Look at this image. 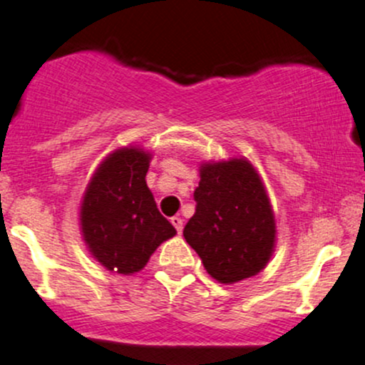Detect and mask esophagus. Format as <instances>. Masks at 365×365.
<instances>
[{
    "label": "esophagus",
    "mask_w": 365,
    "mask_h": 365,
    "mask_svg": "<svg viewBox=\"0 0 365 365\" xmlns=\"http://www.w3.org/2000/svg\"><path fill=\"white\" fill-rule=\"evenodd\" d=\"M171 225L175 226V230H177V233L180 235V233H182V230H183V220H182V217L173 216V217H171Z\"/></svg>",
    "instance_id": "esophagus-1"
}]
</instances>
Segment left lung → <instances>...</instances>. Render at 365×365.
Segmentation results:
<instances>
[{
    "label": "left lung",
    "instance_id": "8db88e82",
    "mask_svg": "<svg viewBox=\"0 0 365 365\" xmlns=\"http://www.w3.org/2000/svg\"><path fill=\"white\" fill-rule=\"evenodd\" d=\"M194 216L183 228L187 244L220 283L232 284L266 267L276 225L266 188L247 159L200 166Z\"/></svg>",
    "mask_w": 365,
    "mask_h": 365
}]
</instances>
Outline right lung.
Returning a JSON list of instances; mask_svg holds the SVG:
<instances>
[{"instance_id": "obj_1", "label": "right lung", "mask_w": 365, "mask_h": 365, "mask_svg": "<svg viewBox=\"0 0 365 365\" xmlns=\"http://www.w3.org/2000/svg\"><path fill=\"white\" fill-rule=\"evenodd\" d=\"M150 154L123 148L96 170L81 206L82 235L89 252L120 274L140 271L154 250L177 230L158 211L145 173Z\"/></svg>"}]
</instances>
